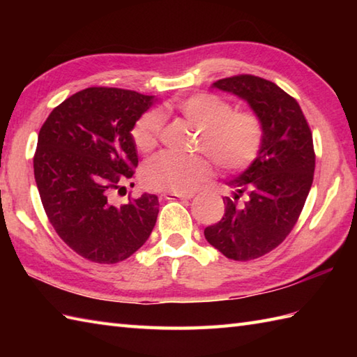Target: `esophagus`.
Returning <instances> with one entry per match:
<instances>
[{
	"instance_id": "1",
	"label": "esophagus",
	"mask_w": 357,
	"mask_h": 357,
	"mask_svg": "<svg viewBox=\"0 0 357 357\" xmlns=\"http://www.w3.org/2000/svg\"><path fill=\"white\" fill-rule=\"evenodd\" d=\"M195 193H176V192H167L164 193L165 199H192Z\"/></svg>"
}]
</instances>
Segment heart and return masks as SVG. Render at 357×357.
<instances>
[{"label":"heart","mask_w":357,"mask_h":357,"mask_svg":"<svg viewBox=\"0 0 357 357\" xmlns=\"http://www.w3.org/2000/svg\"><path fill=\"white\" fill-rule=\"evenodd\" d=\"M176 110L199 128L196 147L224 170H242L259 155L262 123L253 112H233L231 104L213 93H196L176 104ZM164 124L162 113L150 110L136 121L132 138L139 151L153 149ZM211 176L208 158L159 153L144 164L142 181L153 190L188 192Z\"/></svg>","instance_id":"b5f03b06"}]
</instances>
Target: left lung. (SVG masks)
<instances>
[{
  "instance_id": "1",
  "label": "left lung",
  "mask_w": 357,
  "mask_h": 357,
  "mask_svg": "<svg viewBox=\"0 0 357 357\" xmlns=\"http://www.w3.org/2000/svg\"><path fill=\"white\" fill-rule=\"evenodd\" d=\"M211 87L245 101L264 136L257 158L227 183L225 213L204 236L229 259H256L288 236L304 208L314 174L313 136L298 101L275 82L238 75Z\"/></svg>"
}]
</instances>
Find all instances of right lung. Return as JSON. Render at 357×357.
I'll list each match as a JSON object with an SVG mask.
<instances>
[{
    "mask_svg": "<svg viewBox=\"0 0 357 357\" xmlns=\"http://www.w3.org/2000/svg\"><path fill=\"white\" fill-rule=\"evenodd\" d=\"M155 101L133 90L89 87L53 109L38 135L33 172L45 215L89 261L127 259L156 224V195L123 206L112 201L138 165L132 128Z\"/></svg>",
    "mask_w": 357,
    "mask_h": 357,
    "instance_id": "obj_1",
    "label": "right lung"
}]
</instances>
